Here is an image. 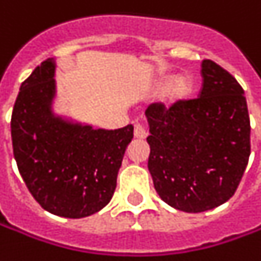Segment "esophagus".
<instances>
[{
  "instance_id": "obj_1",
  "label": "esophagus",
  "mask_w": 261,
  "mask_h": 261,
  "mask_svg": "<svg viewBox=\"0 0 261 261\" xmlns=\"http://www.w3.org/2000/svg\"><path fill=\"white\" fill-rule=\"evenodd\" d=\"M147 130H145V127L141 124H136L134 125V137L138 138V140H144L145 137H147Z\"/></svg>"
}]
</instances>
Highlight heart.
<instances>
[{
    "label": "heart",
    "instance_id": "obj_1",
    "mask_svg": "<svg viewBox=\"0 0 261 261\" xmlns=\"http://www.w3.org/2000/svg\"><path fill=\"white\" fill-rule=\"evenodd\" d=\"M171 85V76L164 80V89H168ZM192 92V80L189 77H179L172 83V86L169 87V100L175 103V101H181V100L187 99L189 93Z\"/></svg>",
    "mask_w": 261,
    "mask_h": 261
}]
</instances>
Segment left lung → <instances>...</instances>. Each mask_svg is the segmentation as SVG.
<instances>
[{
  "mask_svg": "<svg viewBox=\"0 0 261 261\" xmlns=\"http://www.w3.org/2000/svg\"><path fill=\"white\" fill-rule=\"evenodd\" d=\"M198 99L169 109L152 103L148 169L164 202L178 211L205 212L232 198L250 156V117L245 90L227 70L202 61Z\"/></svg>",
  "mask_w": 261,
  "mask_h": 261,
  "instance_id": "left-lung-1",
  "label": "left lung"
}]
</instances>
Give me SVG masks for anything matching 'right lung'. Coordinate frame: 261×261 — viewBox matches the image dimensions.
I'll return each instance as SVG.
<instances>
[{"instance_id":"1","label":"right lung","mask_w":261,"mask_h":261,"mask_svg":"<svg viewBox=\"0 0 261 261\" xmlns=\"http://www.w3.org/2000/svg\"><path fill=\"white\" fill-rule=\"evenodd\" d=\"M55 62L43 61L23 80L11 117L19 174L45 211L86 218L110 202L134 127L93 130L55 117Z\"/></svg>"}]
</instances>
